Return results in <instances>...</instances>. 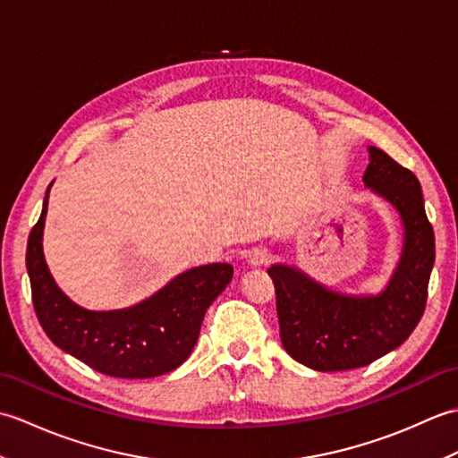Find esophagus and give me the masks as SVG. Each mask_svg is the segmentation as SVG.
Masks as SVG:
<instances>
[{
    "instance_id": "34e87169",
    "label": "esophagus",
    "mask_w": 458,
    "mask_h": 458,
    "mask_svg": "<svg viewBox=\"0 0 458 458\" xmlns=\"http://www.w3.org/2000/svg\"><path fill=\"white\" fill-rule=\"evenodd\" d=\"M271 261V251L267 248H254L250 251L248 256V264L251 267H261V266H267Z\"/></svg>"
}]
</instances>
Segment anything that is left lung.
I'll return each mask as SVG.
<instances>
[{
	"instance_id": "1",
	"label": "left lung",
	"mask_w": 458,
	"mask_h": 458,
	"mask_svg": "<svg viewBox=\"0 0 458 458\" xmlns=\"http://www.w3.org/2000/svg\"><path fill=\"white\" fill-rule=\"evenodd\" d=\"M364 187L397 212L402 254L387 285L374 295L335 291L295 266L274 264L279 336L287 354L318 372L372 364L403 344L420 323L435 264V234L421 184L411 171L368 145Z\"/></svg>"
}]
</instances>
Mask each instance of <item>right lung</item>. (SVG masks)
I'll use <instances>...</instances> for the list:
<instances>
[{
  "instance_id": "add662e5",
  "label": "right lung",
  "mask_w": 458,
  "mask_h": 458,
  "mask_svg": "<svg viewBox=\"0 0 458 458\" xmlns=\"http://www.w3.org/2000/svg\"><path fill=\"white\" fill-rule=\"evenodd\" d=\"M41 218L27 242V274L33 305L47 336L96 372L114 377H155L179 368L199 340L204 313L234 276L230 264H208L182 271L167 285L131 307L90 310L64 295L48 271Z\"/></svg>"
}]
</instances>
